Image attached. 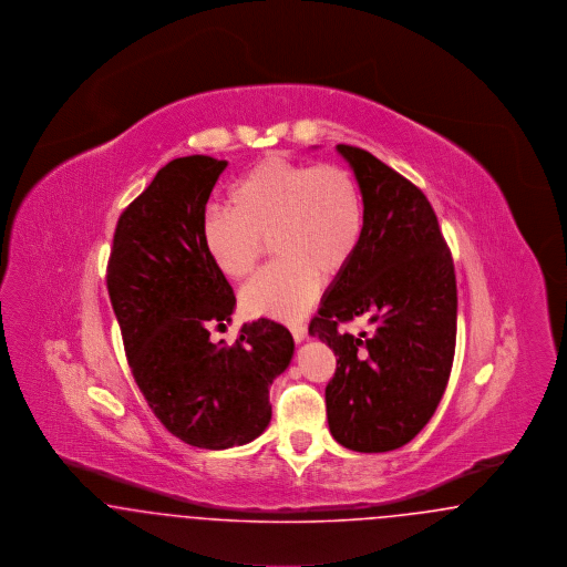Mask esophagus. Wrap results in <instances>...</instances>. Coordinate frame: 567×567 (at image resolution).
<instances>
[{"mask_svg": "<svg viewBox=\"0 0 567 567\" xmlns=\"http://www.w3.org/2000/svg\"><path fill=\"white\" fill-rule=\"evenodd\" d=\"M291 333H293V340H296V342H303V340H306V336H308V331H306V324H291Z\"/></svg>", "mask_w": 567, "mask_h": 567, "instance_id": "1", "label": "esophagus"}]
</instances>
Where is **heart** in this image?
Listing matches in <instances>:
<instances>
[{
    "instance_id": "heart-1",
    "label": "heart",
    "mask_w": 567,
    "mask_h": 567,
    "mask_svg": "<svg viewBox=\"0 0 567 567\" xmlns=\"http://www.w3.org/2000/svg\"><path fill=\"white\" fill-rule=\"evenodd\" d=\"M231 208L213 206L202 240L216 270L250 276L274 246L276 261L243 291L248 315L296 321L319 296L323 276L351 266L365 229V208L351 172L336 163L271 157L231 189Z\"/></svg>"
}]
</instances>
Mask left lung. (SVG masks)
<instances>
[{
    "mask_svg": "<svg viewBox=\"0 0 567 567\" xmlns=\"http://www.w3.org/2000/svg\"><path fill=\"white\" fill-rule=\"evenodd\" d=\"M359 183L365 229L351 266L324 293L310 336L336 352L324 389L329 432L357 453H386L421 432L455 357L457 280L425 193L363 148L338 144ZM354 318L373 324L352 337Z\"/></svg>",
    "mask_w": 567,
    "mask_h": 567,
    "instance_id": "left-lung-1",
    "label": "left lung"
}]
</instances>
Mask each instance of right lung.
<instances>
[{
	"label": "right lung",
	"mask_w": 567,
	"mask_h": 567,
	"mask_svg": "<svg viewBox=\"0 0 567 567\" xmlns=\"http://www.w3.org/2000/svg\"><path fill=\"white\" fill-rule=\"evenodd\" d=\"M227 162L206 155L163 165L123 210L106 285L135 382L178 440L243 446L270 425V386L293 357V336L270 319L244 323L234 344L210 331L231 323L236 296L216 270L202 218Z\"/></svg>",
	"instance_id": "1"
}]
</instances>
